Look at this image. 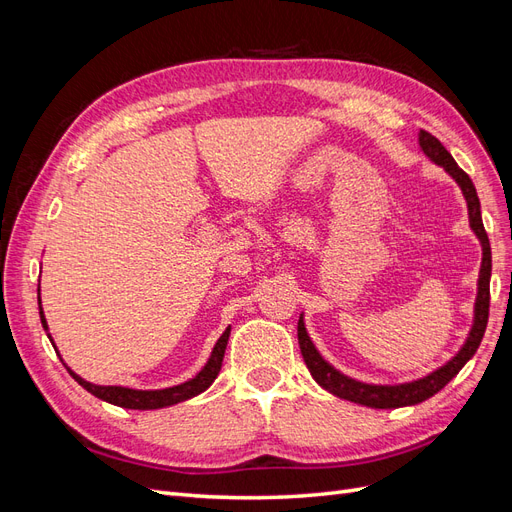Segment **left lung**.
I'll list each match as a JSON object with an SVG mask.
<instances>
[{"mask_svg":"<svg viewBox=\"0 0 512 512\" xmlns=\"http://www.w3.org/2000/svg\"><path fill=\"white\" fill-rule=\"evenodd\" d=\"M418 143H421V149L425 151V156L429 160L436 162L438 166H442L448 175H451L466 196L468 200V213H470V226L476 232V237L483 243V265H480V275H478V297H476V305H474V324L468 342L463 344V348L459 350L457 356H453L444 367L436 369L433 374L414 380L408 384H395V386H380V384H365V382H356L344 374H339L335 367H331L327 361L322 359L320 352L314 348L312 339H309L303 318L299 320V346H301V354L303 361L309 369V374L314 376V380L327 389L329 393L354 401V404H361L367 408H404V406H414L421 404V401L429 399L431 395H436L438 391H442L444 386L451 382L459 369L466 365L476 348L480 346V339L485 335L487 329V320H489V277H491V245H489V237L483 226V218H480V203L476 196V188L472 179L468 177V173L457 166L455 158L451 153L446 151V147L438 141L436 136L421 130L418 134Z\"/></svg>","mask_w":512,"mask_h":512,"instance_id":"obj_1","label":"left lung"}]
</instances>
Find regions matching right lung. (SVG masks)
Masks as SVG:
<instances>
[{
    "mask_svg": "<svg viewBox=\"0 0 512 512\" xmlns=\"http://www.w3.org/2000/svg\"><path fill=\"white\" fill-rule=\"evenodd\" d=\"M38 305H40V286H38ZM40 320H42V327L49 329L46 327L42 307H40ZM228 335H230V327L218 339V344H215L207 365L200 369L192 380L177 384V386H170V389H162V391H134V389H126V386H98V384H91V382L83 380L81 376H76L72 369H68V371L85 391L96 395L102 401H108V404L119 406V408H130V410H158V408L179 404V401H185V399H190V397L209 389L211 382L218 378L220 369H222ZM49 339H51V335H49ZM51 344H53V339H51Z\"/></svg>",
    "mask_w": 512,
    "mask_h": 512,
    "instance_id": "right-lung-1",
    "label": "right lung"
}]
</instances>
